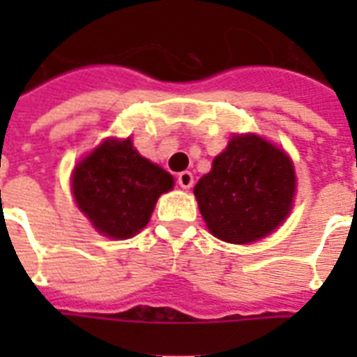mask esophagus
Here are the masks:
<instances>
[{
  "label": "esophagus",
  "instance_id": "1",
  "mask_svg": "<svg viewBox=\"0 0 357 357\" xmlns=\"http://www.w3.org/2000/svg\"><path fill=\"white\" fill-rule=\"evenodd\" d=\"M192 183H195V178H192V174L190 172H179L178 174V185L181 187V189H190L192 187Z\"/></svg>",
  "mask_w": 357,
  "mask_h": 357
}]
</instances>
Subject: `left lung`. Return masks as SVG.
Instances as JSON below:
<instances>
[{"label": "left lung", "mask_w": 357, "mask_h": 357, "mask_svg": "<svg viewBox=\"0 0 357 357\" xmlns=\"http://www.w3.org/2000/svg\"><path fill=\"white\" fill-rule=\"evenodd\" d=\"M294 189V168L285 151L257 135H235L215 157L211 172L196 183L195 196L215 237L246 244L285 220Z\"/></svg>", "instance_id": "1"}]
</instances>
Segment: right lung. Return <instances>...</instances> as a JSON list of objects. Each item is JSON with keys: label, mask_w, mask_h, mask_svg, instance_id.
<instances>
[{"label": "right lung", "mask_w": 357, "mask_h": 357, "mask_svg": "<svg viewBox=\"0 0 357 357\" xmlns=\"http://www.w3.org/2000/svg\"><path fill=\"white\" fill-rule=\"evenodd\" d=\"M174 178L135 150L131 140H105L75 167L72 190L94 228L113 238L139 234Z\"/></svg>", "instance_id": "1"}]
</instances>
